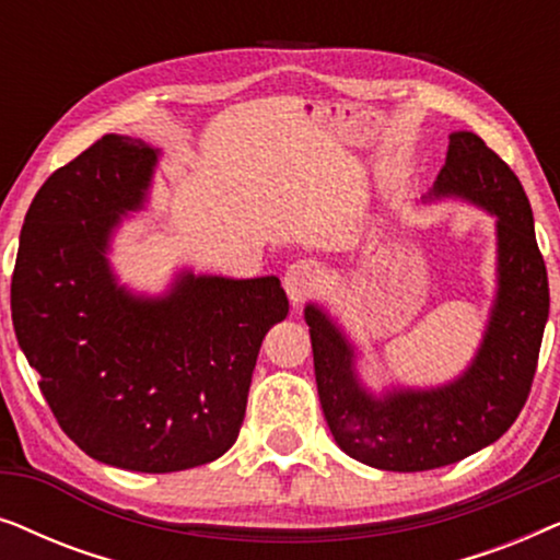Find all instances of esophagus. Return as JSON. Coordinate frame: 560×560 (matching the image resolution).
I'll list each match as a JSON object with an SVG mask.
<instances>
[{
    "instance_id": "1",
    "label": "esophagus",
    "mask_w": 560,
    "mask_h": 560,
    "mask_svg": "<svg viewBox=\"0 0 560 560\" xmlns=\"http://www.w3.org/2000/svg\"><path fill=\"white\" fill-rule=\"evenodd\" d=\"M282 285H285L290 303H305L320 288V267L313 259H301V262L288 267Z\"/></svg>"
}]
</instances>
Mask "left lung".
Masks as SVG:
<instances>
[{
	"mask_svg": "<svg viewBox=\"0 0 560 560\" xmlns=\"http://www.w3.org/2000/svg\"><path fill=\"white\" fill-rule=\"evenodd\" d=\"M433 196H464L497 217V301L462 377L433 389L366 393L354 349L318 305H305L320 408L351 458L385 471L462 462L508 433L530 395L550 295L533 209L517 175L474 132L448 137Z\"/></svg>",
	"mask_w": 560,
	"mask_h": 560,
	"instance_id": "1",
	"label": "left lung"
}]
</instances>
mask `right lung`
I'll list each match as a JSON object with an SVG mask.
<instances>
[{
  "instance_id": "right-lung-1",
  "label": "right lung",
  "mask_w": 560,
  "mask_h": 560,
  "mask_svg": "<svg viewBox=\"0 0 560 560\" xmlns=\"http://www.w3.org/2000/svg\"><path fill=\"white\" fill-rule=\"evenodd\" d=\"M158 150L104 135L30 203L12 272V324L63 433L96 462L167 474L240 435L265 334L288 316L278 278L183 272L137 298L106 262L112 226L142 206Z\"/></svg>"
}]
</instances>
